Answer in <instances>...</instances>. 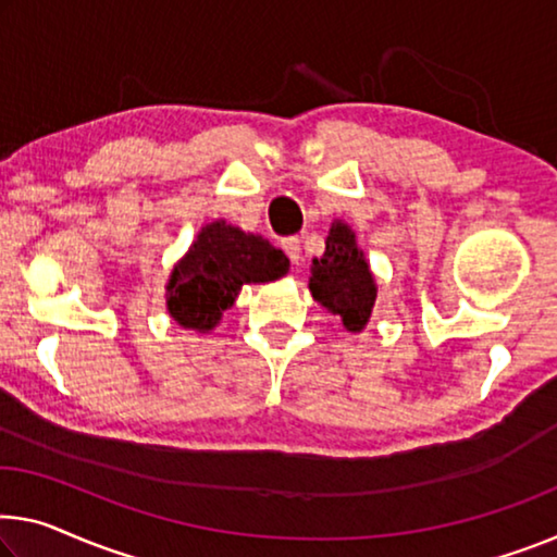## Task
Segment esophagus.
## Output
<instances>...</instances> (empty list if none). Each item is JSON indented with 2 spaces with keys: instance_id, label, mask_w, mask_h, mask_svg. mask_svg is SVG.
I'll use <instances>...</instances> for the list:
<instances>
[{
  "instance_id": "1",
  "label": "esophagus",
  "mask_w": 557,
  "mask_h": 557,
  "mask_svg": "<svg viewBox=\"0 0 557 557\" xmlns=\"http://www.w3.org/2000/svg\"><path fill=\"white\" fill-rule=\"evenodd\" d=\"M284 251L288 253L290 263H298V261H301V238H296V236H288V238H284Z\"/></svg>"
}]
</instances>
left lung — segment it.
Returning <instances> with one entry per match:
<instances>
[{
	"label": "left lung",
	"mask_w": 557,
	"mask_h": 557,
	"mask_svg": "<svg viewBox=\"0 0 557 557\" xmlns=\"http://www.w3.org/2000/svg\"><path fill=\"white\" fill-rule=\"evenodd\" d=\"M308 288L323 308L341 315L346 331L361 333L366 329L379 288L363 251L358 249L354 228L344 221L331 224L326 251L321 259H313Z\"/></svg>",
	"instance_id": "1"
}]
</instances>
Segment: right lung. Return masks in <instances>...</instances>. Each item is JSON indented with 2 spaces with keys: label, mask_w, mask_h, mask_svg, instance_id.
Segmentation results:
<instances>
[{
  "label": "right lung",
  "mask_w": 557,
  "mask_h": 557,
  "mask_svg": "<svg viewBox=\"0 0 557 557\" xmlns=\"http://www.w3.org/2000/svg\"><path fill=\"white\" fill-rule=\"evenodd\" d=\"M288 273L286 253L259 234L211 221L171 271L166 308L178 326L209 333L234 306L244 284H269Z\"/></svg>",
  "instance_id": "right-lung-1"
}]
</instances>
